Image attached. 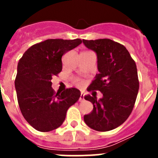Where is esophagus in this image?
I'll list each match as a JSON object with an SVG mask.
<instances>
[{"instance_id": "esophagus-1", "label": "esophagus", "mask_w": 158, "mask_h": 158, "mask_svg": "<svg viewBox=\"0 0 158 158\" xmlns=\"http://www.w3.org/2000/svg\"><path fill=\"white\" fill-rule=\"evenodd\" d=\"M84 100H85V95H84L83 93H81L80 96V98H79V101H83Z\"/></svg>"}]
</instances>
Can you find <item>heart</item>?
I'll return each mask as SVG.
<instances>
[{
  "mask_svg": "<svg viewBox=\"0 0 158 158\" xmlns=\"http://www.w3.org/2000/svg\"><path fill=\"white\" fill-rule=\"evenodd\" d=\"M74 82L77 84V85H81V82L79 80H77V79H75Z\"/></svg>",
  "mask_w": 158,
  "mask_h": 158,
  "instance_id": "b5f03b06",
  "label": "heart"
}]
</instances>
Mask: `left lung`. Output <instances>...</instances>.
Instances as JSON below:
<instances>
[{"label": "left lung", "mask_w": 158, "mask_h": 158, "mask_svg": "<svg viewBox=\"0 0 158 158\" xmlns=\"http://www.w3.org/2000/svg\"><path fill=\"white\" fill-rule=\"evenodd\" d=\"M84 44L97 54L99 74L89 91H100L103 97L85 96L93 104L90 114L84 116L88 126L97 131L115 129L127 119L139 93L137 66L126 47L109 39L83 40Z\"/></svg>", "instance_id": "obj_1"}]
</instances>
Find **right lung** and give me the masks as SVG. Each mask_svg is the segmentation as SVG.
<instances>
[{
    "mask_svg": "<svg viewBox=\"0 0 158 158\" xmlns=\"http://www.w3.org/2000/svg\"><path fill=\"white\" fill-rule=\"evenodd\" d=\"M81 43V39L47 40L31 46L19 59L15 80L18 104L25 119L37 131L59 127L68 108L80 98L75 88L55 93L51 80L62 71V55Z\"/></svg>",
    "mask_w": 158,
    "mask_h": 158,
    "instance_id": "1",
    "label": "right lung"
}]
</instances>
